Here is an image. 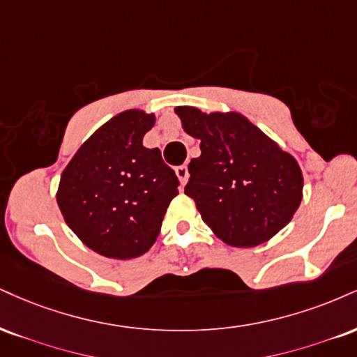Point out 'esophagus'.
I'll list each match as a JSON object with an SVG mask.
<instances>
[{
  "label": "esophagus",
  "instance_id": "obj_1",
  "mask_svg": "<svg viewBox=\"0 0 357 357\" xmlns=\"http://www.w3.org/2000/svg\"><path fill=\"white\" fill-rule=\"evenodd\" d=\"M176 176H178L179 183H181L184 186V184L188 183V178H190V173H188V166L181 165V166L176 167Z\"/></svg>",
  "mask_w": 357,
  "mask_h": 357
}]
</instances>
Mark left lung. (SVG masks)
Masks as SVG:
<instances>
[{
    "label": "left lung",
    "mask_w": 357,
    "mask_h": 357,
    "mask_svg": "<svg viewBox=\"0 0 357 357\" xmlns=\"http://www.w3.org/2000/svg\"><path fill=\"white\" fill-rule=\"evenodd\" d=\"M188 135L201 141L184 192L227 246L255 248L293 220L303 199L298 161L246 116L174 109Z\"/></svg>",
    "instance_id": "left-lung-1"
}]
</instances>
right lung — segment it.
<instances>
[{
  "instance_id": "right-lung-1",
  "label": "right lung",
  "mask_w": 357,
  "mask_h": 357,
  "mask_svg": "<svg viewBox=\"0 0 357 357\" xmlns=\"http://www.w3.org/2000/svg\"><path fill=\"white\" fill-rule=\"evenodd\" d=\"M154 114L128 109L81 144L59 179L56 201L71 231L113 259L149 251L179 181L158 148H144Z\"/></svg>"
}]
</instances>
